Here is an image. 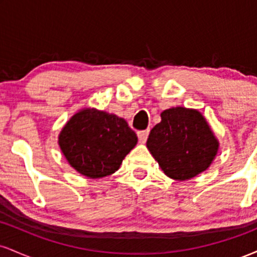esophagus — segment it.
Segmentation results:
<instances>
[{
    "label": "esophagus",
    "instance_id": "obj_1",
    "mask_svg": "<svg viewBox=\"0 0 257 257\" xmlns=\"http://www.w3.org/2000/svg\"><path fill=\"white\" fill-rule=\"evenodd\" d=\"M149 133H150V131H140V132H138V138H139V141H140V143H146V140H147V137H149Z\"/></svg>",
    "mask_w": 257,
    "mask_h": 257
}]
</instances>
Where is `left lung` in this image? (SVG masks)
<instances>
[{
  "instance_id": "1",
  "label": "left lung",
  "mask_w": 257,
  "mask_h": 257,
  "mask_svg": "<svg viewBox=\"0 0 257 257\" xmlns=\"http://www.w3.org/2000/svg\"><path fill=\"white\" fill-rule=\"evenodd\" d=\"M146 146L164 174L179 181L192 179L213 163L219 141L199 111L173 107L161 113Z\"/></svg>"
}]
</instances>
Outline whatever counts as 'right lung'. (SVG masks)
<instances>
[{"instance_id": "right-lung-1", "label": "right lung", "mask_w": 257, "mask_h": 257, "mask_svg": "<svg viewBox=\"0 0 257 257\" xmlns=\"http://www.w3.org/2000/svg\"><path fill=\"white\" fill-rule=\"evenodd\" d=\"M137 143V134L124 119L95 108L73 114L59 135V146L70 166L90 179L118 170Z\"/></svg>"}]
</instances>
